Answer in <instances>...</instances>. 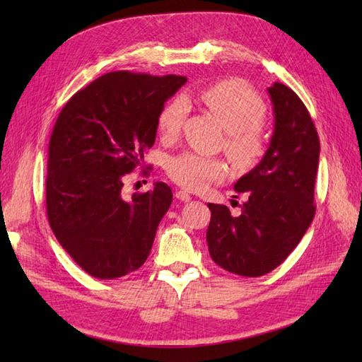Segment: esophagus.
<instances>
[{
  "label": "esophagus",
  "instance_id": "obj_1",
  "mask_svg": "<svg viewBox=\"0 0 362 362\" xmlns=\"http://www.w3.org/2000/svg\"><path fill=\"white\" fill-rule=\"evenodd\" d=\"M175 197L179 199V201H182V202H189L191 201V196H189L188 191H183V189L175 191Z\"/></svg>",
  "mask_w": 362,
  "mask_h": 362
}]
</instances>
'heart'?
I'll list each match as a JSON object with an SVG mask.
<instances>
[{
	"mask_svg": "<svg viewBox=\"0 0 362 362\" xmlns=\"http://www.w3.org/2000/svg\"><path fill=\"white\" fill-rule=\"evenodd\" d=\"M201 101L214 113L227 130L226 148L236 163L250 165L264 149L261 126L266 118V104L245 83L228 79L213 83L201 91ZM188 113L183 98L169 101L158 115V132L165 140L180 135ZM228 173L221 158L205 157L196 152H182L166 163L169 179L191 191H201L210 183L221 182Z\"/></svg>",
	"mask_w": 362,
	"mask_h": 362,
	"instance_id": "heart-1",
	"label": "heart"
}]
</instances>
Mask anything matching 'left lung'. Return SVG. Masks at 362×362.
Returning a JSON list of instances; mask_svg holds the SVG:
<instances>
[{
    "label": "left lung",
    "mask_w": 362,
    "mask_h": 362,
    "mask_svg": "<svg viewBox=\"0 0 362 362\" xmlns=\"http://www.w3.org/2000/svg\"><path fill=\"white\" fill-rule=\"evenodd\" d=\"M274 135L263 160L235 183L247 196L241 214L209 204L206 243L211 259L226 271L261 276L280 266L313 222L314 183L320 143L311 115L294 91L275 82Z\"/></svg>",
    "instance_id": "8db88e82"
}]
</instances>
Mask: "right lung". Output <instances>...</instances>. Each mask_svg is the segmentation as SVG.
I'll return each instance as SVG.
<instances>
[{"label": "right lung", "instance_id": "obj_1", "mask_svg": "<svg viewBox=\"0 0 362 362\" xmlns=\"http://www.w3.org/2000/svg\"><path fill=\"white\" fill-rule=\"evenodd\" d=\"M185 82L175 74L112 71L59 113L49 138L46 213L60 245L91 276L118 279L149 257L173 191L157 182L124 201L122 180L143 165L161 109Z\"/></svg>", "mask_w": 362, "mask_h": 362}]
</instances>
